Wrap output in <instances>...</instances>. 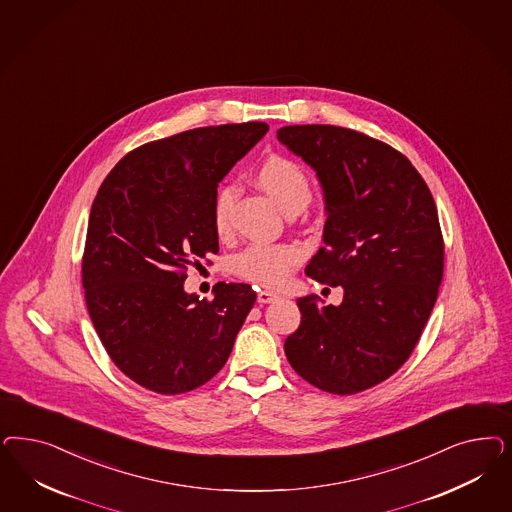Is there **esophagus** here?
Returning <instances> with one entry per match:
<instances>
[{
  "label": "esophagus",
  "instance_id": "1",
  "mask_svg": "<svg viewBox=\"0 0 512 512\" xmlns=\"http://www.w3.org/2000/svg\"><path fill=\"white\" fill-rule=\"evenodd\" d=\"M279 294H275V292H271V290H260L258 292V303H273V301H277L279 299Z\"/></svg>",
  "mask_w": 512,
  "mask_h": 512
}]
</instances>
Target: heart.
Segmentation results:
<instances>
[{
	"instance_id": "obj_1",
	"label": "heart",
	"mask_w": 512,
	"mask_h": 512,
	"mask_svg": "<svg viewBox=\"0 0 512 512\" xmlns=\"http://www.w3.org/2000/svg\"><path fill=\"white\" fill-rule=\"evenodd\" d=\"M256 182L286 215L305 209L313 194L305 169L286 156H269L258 167ZM233 199L235 190L231 186H222L216 194L213 224L218 235H226L230 231ZM299 256V250L292 245L252 243L233 258L231 267L233 273L245 281L277 286L288 279L290 271L299 262Z\"/></svg>"
}]
</instances>
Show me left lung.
<instances>
[{
	"instance_id": "obj_1",
	"label": "left lung",
	"mask_w": 512,
	"mask_h": 512,
	"mask_svg": "<svg viewBox=\"0 0 512 512\" xmlns=\"http://www.w3.org/2000/svg\"><path fill=\"white\" fill-rule=\"evenodd\" d=\"M277 137L313 167L326 199L324 247L305 273L343 286L339 307L297 299L301 324L284 343L297 375L350 396L409 360L443 281L445 243L428 184L390 145L330 124Z\"/></svg>"
}]
</instances>
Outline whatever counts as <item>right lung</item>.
I'll list each match as a JSON object with an SVG mask.
<instances>
[{
	"instance_id": "right-lung-1",
	"label": "right lung",
	"mask_w": 512,
	"mask_h": 512,
	"mask_svg": "<svg viewBox=\"0 0 512 512\" xmlns=\"http://www.w3.org/2000/svg\"><path fill=\"white\" fill-rule=\"evenodd\" d=\"M267 130L245 122L158 139L128 152L99 186L83 254L86 307L116 367L156 394L213 379L256 301L243 282H218L213 301L182 284L188 265L218 252V182Z\"/></svg>"
}]
</instances>
